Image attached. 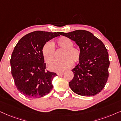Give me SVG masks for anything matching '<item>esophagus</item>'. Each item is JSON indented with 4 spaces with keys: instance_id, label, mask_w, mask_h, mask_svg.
Instances as JSON below:
<instances>
[{
    "instance_id": "1",
    "label": "esophagus",
    "mask_w": 121,
    "mask_h": 121,
    "mask_svg": "<svg viewBox=\"0 0 121 121\" xmlns=\"http://www.w3.org/2000/svg\"><path fill=\"white\" fill-rule=\"evenodd\" d=\"M57 75L59 76H62V75L64 74V73H63V72H60V73H57Z\"/></svg>"
}]
</instances>
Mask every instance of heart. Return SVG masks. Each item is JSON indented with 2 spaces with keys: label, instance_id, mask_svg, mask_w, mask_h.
Instances as JSON below:
<instances>
[{
  "label": "heart",
  "instance_id": "heart-1",
  "mask_svg": "<svg viewBox=\"0 0 121 121\" xmlns=\"http://www.w3.org/2000/svg\"><path fill=\"white\" fill-rule=\"evenodd\" d=\"M58 46L64 50L62 54V60H55L49 65V69L52 71H62L71 68L73 61L78 62L80 60L81 53L79 48L73 46V42L67 37H62L57 41ZM42 55L46 63H50L54 59L55 48L54 45L50 41L46 43L43 46Z\"/></svg>",
  "mask_w": 121,
  "mask_h": 121
}]
</instances>
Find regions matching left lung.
Masks as SVG:
<instances>
[{"mask_svg": "<svg viewBox=\"0 0 121 121\" xmlns=\"http://www.w3.org/2000/svg\"><path fill=\"white\" fill-rule=\"evenodd\" d=\"M60 35L74 41L81 53L79 63L72 71L74 78L69 84L76 94L90 97L98 94L107 82L109 56L105 45L90 32L76 30Z\"/></svg>", "mask_w": 121, "mask_h": 121, "instance_id": "8db88e82", "label": "left lung"}]
</instances>
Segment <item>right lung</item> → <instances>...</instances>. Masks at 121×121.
Here are the masks:
<instances>
[{"label": "right lung", "mask_w": 121, "mask_h": 121, "mask_svg": "<svg viewBox=\"0 0 121 121\" xmlns=\"http://www.w3.org/2000/svg\"><path fill=\"white\" fill-rule=\"evenodd\" d=\"M59 36L60 32L37 30L23 37L15 46L11 73L17 88L25 97L39 98L51 91L57 74L46 70L42 50L47 41Z\"/></svg>", "instance_id": "1"}]
</instances>
